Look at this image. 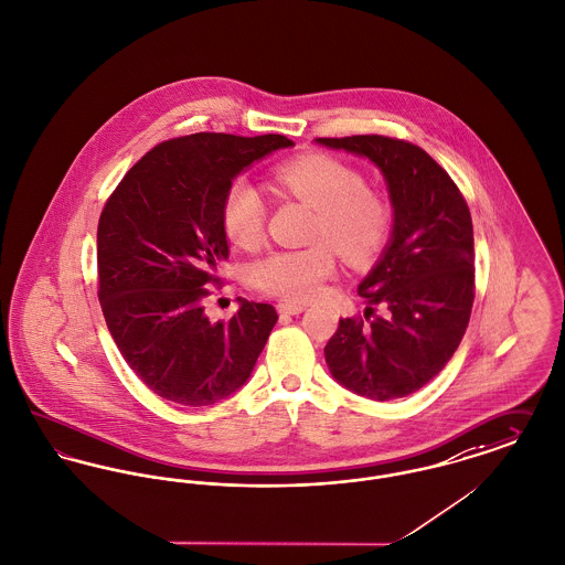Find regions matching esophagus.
Instances as JSON below:
<instances>
[{"mask_svg": "<svg viewBox=\"0 0 565 565\" xmlns=\"http://www.w3.org/2000/svg\"><path fill=\"white\" fill-rule=\"evenodd\" d=\"M303 310H306V303H298V301H280L278 303L280 315H300Z\"/></svg>", "mask_w": 565, "mask_h": 565, "instance_id": "esophagus-1", "label": "esophagus"}]
</instances>
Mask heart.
I'll return each instance as SVG.
<instances>
[{
    "label": "heart",
    "mask_w": 565,
    "mask_h": 565,
    "mask_svg": "<svg viewBox=\"0 0 565 565\" xmlns=\"http://www.w3.org/2000/svg\"><path fill=\"white\" fill-rule=\"evenodd\" d=\"M274 192L315 210L310 239L326 242L298 250H276L253 267V282L287 301H308L337 271V253L353 265L369 264L390 233V210L366 189L353 167L328 153H303L280 162L271 173ZM267 205L262 192L235 180L225 192L221 223L226 237L246 250L264 242ZM332 243L331 247L327 244Z\"/></svg>",
    "instance_id": "obj_1"
}]
</instances>
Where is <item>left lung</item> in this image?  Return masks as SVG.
<instances>
[{
    "instance_id": "8db88e82",
    "label": "left lung",
    "mask_w": 565,
    "mask_h": 565,
    "mask_svg": "<svg viewBox=\"0 0 565 565\" xmlns=\"http://www.w3.org/2000/svg\"><path fill=\"white\" fill-rule=\"evenodd\" d=\"M317 143L373 160L394 207L390 244L358 287L369 303L364 319H340L326 362L360 396H409L444 371L469 326L476 255L467 201L448 171L409 141L355 135Z\"/></svg>"
}]
</instances>
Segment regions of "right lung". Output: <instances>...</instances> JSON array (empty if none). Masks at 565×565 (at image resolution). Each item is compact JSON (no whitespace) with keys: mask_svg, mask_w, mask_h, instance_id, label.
Instances as JSON below:
<instances>
[{"mask_svg":"<svg viewBox=\"0 0 565 565\" xmlns=\"http://www.w3.org/2000/svg\"><path fill=\"white\" fill-rule=\"evenodd\" d=\"M285 135L196 132L158 143L117 184L98 221V300L126 364L164 401L205 407L239 390L278 321L276 308L239 300L212 323L210 285L228 257L221 223L239 171Z\"/></svg>","mask_w":565,"mask_h":565,"instance_id":"right-lung-1","label":"right lung"}]
</instances>
